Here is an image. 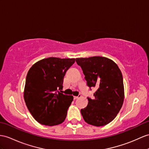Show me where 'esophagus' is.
<instances>
[{
    "instance_id": "obj_1",
    "label": "esophagus",
    "mask_w": 149,
    "mask_h": 149,
    "mask_svg": "<svg viewBox=\"0 0 149 149\" xmlns=\"http://www.w3.org/2000/svg\"><path fill=\"white\" fill-rule=\"evenodd\" d=\"M81 94H79L78 96H74V99H77L79 97H81Z\"/></svg>"
}]
</instances>
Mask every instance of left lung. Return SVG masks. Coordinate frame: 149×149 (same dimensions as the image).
<instances>
[{
  "mask_svg": "<svg viewBox=\"0 0 149 149\" xmlns=\"http://www.w3.org/2000/svg\"><path fill=\"white\" fill-rule=\"evenodd\" d=\"M76 62L82 69L87 85L97 88L94 99L88 98V105L81 110L83 119L95 126L109 124L116 116L124 101L121 70L116 63L105 57L77 58Z\"/></svg>",
  "mask_w": 149,
  "mask_h": 149,
  "instance_id": "8db88e82",
  "label": "left lung"
}]
</instances>
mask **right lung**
<instances>
[{
  "label": "right lung",
  "instance_id": "add662e5",
  "mask_svg": "<svg viewBox=\"0 0 149 149\" xmlns=\"http://www.w3.org/2000/svg\"><path fill=\"white\" fill-rule=\"evenodd\" d=\"M75 59L49 57L35 63L29 70L24 89L28 109L38 123L45 126L62 123L73 96L58 91L63 89L64 77Z\"/></svg>",
  "mask_w": 149,
  "mask_h": 149
}]
</instances>
